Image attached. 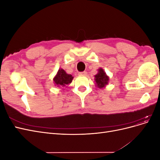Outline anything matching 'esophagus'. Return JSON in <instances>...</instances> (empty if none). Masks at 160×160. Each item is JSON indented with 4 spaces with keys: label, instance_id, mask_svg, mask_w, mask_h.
<instances>
[{
    "label": "esophagus",
    "instance_id": "34e87169",
    "mask_svg": "<svg viewBox=\"0 0 160 160\" xmlns=\"http://www.w3.org/2000/svg\"><path fill=\"white\" fill-rule=\"evenodd\" d=\"M80 75H82V76H84V75H87V72L86 71H83V72H80L79 73Z\"/></svg>",
    "mask_w": 160,
    "mask_h": 160
}]
</instances>
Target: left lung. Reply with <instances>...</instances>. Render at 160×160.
I'll list each match as a JSON object with an SVG mask.
<instances>
[{"label": "left lung", "instance_id": "8db88e82", "mask_svg": "<svg viewBox=\"0 0 160 160\" xmlns=\"http://www.w3.org/2000/svg\"><path fill=\"white\" fill-rule=\"evenodd\" d=\"M95 81L96 86L98 87L99 89H102L108 84L109 77L106 75L102 68H100L98 69V74L95 75Z\"/></svg>", "mask_w": 160, "mask_h": 160}]
</instances>
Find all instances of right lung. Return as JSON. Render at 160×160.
Instances as JSON below:
<instances>
[{"label":"right lung","mask_w":160,"mask_h":160,"mask_svg":"<svg viewBox=\"0 0 160 160\" xmlns=\"http://www.w3.org/2000/svg\"><path fill=\"white\" fill-rule=\"evenodd\" d=\"M72 79H73V77L71 75L67 74L65 71L62 69H59L57 75L53 78V81L57 87H64L71 83Z\"/></svg>","instance_id":"right-lung-1"}]
</instances>
